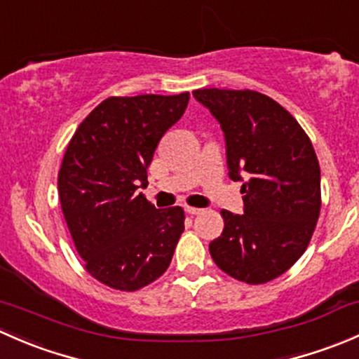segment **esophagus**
<instances>
[{"mask_svg": "<svg viewBox=\"0 0 359 359\" xmlns=\"http://www.w3.org/2000/svg\"><path fill=\"white\" fill-rule=\"evenodd\" d=\"M186 212L189 213V215H198V213H201V210L194 208V206H186Z\"/></svg>", "mask_w": 359, "mask_h": 359, "instance_id": "1", "label": "esophagus"}]
</instances>
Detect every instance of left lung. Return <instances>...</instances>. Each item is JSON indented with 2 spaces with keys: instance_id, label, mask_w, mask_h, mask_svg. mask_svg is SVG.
<instances>
[{
  "instance_id": "1",
  "label": "left lung",
  "mask_w": 359,
  "mask_h": 359,
  "mask_svg": "<svg viewBox=\"0 0 359 359\" xmlns=\"http://www.w3.org/2000/svg\"><path fill=\"white\" fill-rule=\"evenodd\" d=\"M226 133L227 166L243 215L222 210L213 262L234 280L262 285L300 259L321 210V172L311 139L283 106L255 90H194Z\"/></svg>"
}]
</instances>
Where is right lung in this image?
<instances>
[{
    "label": "right lung",
    "mask_w": 359,
    "mask_h": 359,
    "mask_svg": "<svg viewBox=\"0 0 359 359\" xmlns=\"http://www.w3.org/2000/svg\"><path fill=\"white\" fill-rule=\"evenodd\" d=\"M179 95L109 97L76 128L59 170V198L85 269L106 287L137 292L172 262L184 210H156L137 193L163 133L186 111Z\"/></svg>",
    "instance_id": "obj_1"
}]
</instances>
